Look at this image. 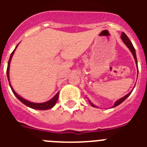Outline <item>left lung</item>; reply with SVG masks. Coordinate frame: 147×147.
Returning a JSON list of instances; mask_svg holds the SVG:
<instances>
[{
	"label": "left lung",
	"instance_id": "left-lung-1",
	"mask_svg": "<svg viewBox=\"0 0 147 147\" xmlns=\"http://www.w3.org/2000/svg\"><path fill=\"white\" fill-rule=\"evenodd\" d=\"M121 40H123V42H124V43L126 45H127V48H128V49H129V50H130L131 53H132V56L134 57V59H135V61H136V65L138 66V62H137V57H136V50H135V48L133 47V45H132V42H131V41H130V40H129V39L128 38V37H127V35H126L124 33V32H122L121 36ZM134 88H135V86H134ZM132 90H131V91L129 92V93H127V95H125V96H124V97H122V98H121L120 99L117 100V101H116V102H115V103H114V105L112 107V108H113V107H116V106H118V105H120V104H121L122 102H124V100H125L126 98H127V97L129 96V95L131 94V93H132ZM88 101H89V103L90 104V105H91L92 107H97L96 106V105H93V104L92 103V102H90V101L89 99H88Z\"/></svg>",
	"mask_w": 147,
	"mask_h": 147
}]
</instances>
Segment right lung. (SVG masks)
I'll list each match as a JSON object with an SVG mask.
<instances>
[{
    "instance_id": "right-lung-1",
    "label": "right lung",
    "mask_w": 147,
    "mask_h": 147,
    "mask_svg": "<svg viewBox=\"0 0 147 147\" xmlns=\"http://www.w3.org/2000/svg\"><path fill=\"white\" fill-rule=\"evenodd\" d=\"M18 45H17L16 48H15V49H17V47H18ZM15 49L13 51V52L11 54L9 59V62H8L7 70H6V74H7L8 80H9L10 88H11L13 93L15 94V96H16L18 99L20 100L22 103H23L25 105H26L27 107H31V108H32V109H36V110H49V109L52 108L54 105H56V102H57V101L58 100V98H59V92H58V93H57V94H56L52 98H51V99H50L49 101H48V102H43V103H34V102H29V101H28V100L25 99V98H23V97H21L20 96H19V95H18V93L15 91V90L13 89V88L11 87V84H10V82H9V80H9V66H10V62H11V57H12L13 54H14V53H15Z\"/></svg>"
}]
</instances>
